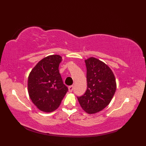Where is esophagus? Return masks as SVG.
Returning <instances> with one entry per match:
<instances>
[{"instance_id":"esophagus-1","label":"esophagus","mask_w":146,"mask_h":146,"mask_svg":"<svg viewBox=\"0 0 146 146\" xmlns=\"http://www.w3.org/2000/svg\"><path fill=\"white\" fill-rule=\"evenodd\" d=\"M68 90H69L70 92H72L73 90V85L70 86L69 87H68Z\"/></svg>"}]
</instances>
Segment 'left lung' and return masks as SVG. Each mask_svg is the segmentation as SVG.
<instances>
[{
  "mask_svg": "<svg viewBox=\"0 0 146 146\" xmlns=\"http://www.w3.org/2000/svg\"><path fill=\"white\" fill-rule=\"evenodd\" d=\"M87 89L78 97L80 106L89 114L98 112L110 104L117 85L112 71L104 62L91 57L85 61Z\"/></svg>",
  "mask_w": 146,
  "mask_h": 146,
  "instance_id": "left-lung-1",
  "label": "left lung"
}]
</instances>
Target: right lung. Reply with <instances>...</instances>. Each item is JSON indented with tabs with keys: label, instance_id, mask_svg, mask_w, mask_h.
Here are the masks:
<instances>
[{
	"label": "right lung",
	"instance_id": "add662e5",
	"mask_svg": "<svg viewBox=\"0 0 146 146\" xmlns=\"http://www.w3.org/2000/svg\"><path fill=\"white\" fill-rule=\"evenodd\" d=\"M61 61L60 55L48 56L39 61L29 73L27 83L29 97L42 111L56 110L68 90L59 71Z\"/></svg>",
	"mask_w": 146,
	"mask_h": 146
}]
</instances>
